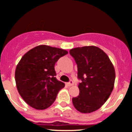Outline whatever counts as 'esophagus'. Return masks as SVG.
Returning <instances> with one entry per match:
<instances>
[{"instance_id": "34e87169", "label": "esophagus", "mask_w": 132, "mask_h": 132, "mask_svg": "<svg viewBox=\"0 0 132 132\" xmlns=\"http://www.w3.org/2000/svg\"><path fill=\"white\" fill-rule=\"evenodd\" d=\"M66 85L68 86H71L73 85V82L72 80H70V82H69L66 83Z\"/></svg>"}]
</instances>
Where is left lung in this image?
I'll list each match as a JSON object with an SVG mask.
<instances>
[{"label": "left lung", "mask_w": 132, "mask_h": 132, "mask_svg": "<svg viewBox=\"0 0 132 132\" xmlns=\"http://www.w3.org/2000/svg\"><path fill=\"white\" fill-rule=\"evenodd\" d=\"M78 68L79 95L72 98L73 104L80 113L95 112L105 103L114 87L116 71L106 53L95 46L70 50Z\"/></svg>", "instance_id": "obj_1"}]
</instances>
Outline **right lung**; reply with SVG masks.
Listing matches in <instances>:
<instances>
[{
    "mask_svg": "<svg viewBox=\"0 0 132 132\" xmlns=\"http://www.w3.org/2000/svg\"><path fill=\"white\" fill-rule=\"evenodd\" d=\"M68 52L61 48L39 45L26 53L15 70V82L22 98L36 110H45L55 100L64 83L55 77V64Z\"/></svg>",
    "mask_w": 132,
    "mask_h": 132,
    "instance_id": "1",
    "label": "right lung"
}]
</instances>
